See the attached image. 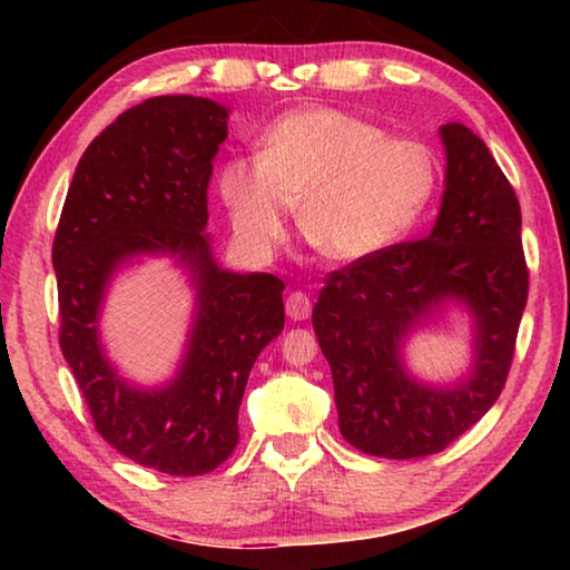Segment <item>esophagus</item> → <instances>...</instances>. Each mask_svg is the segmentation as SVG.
Returning <instances> with one entry per match:
<instances>
[{"label": "esophagus", "instance_id": "1", "mask_svg": "<svg viewBox=\"0 0 570 570\" xmlns=\"http://www.w3.org/2000/svg\"><path fill=\"white\" fill-rule=\"evenodd\" d=\"M308 314H312V298L302 292H294L288 294L286 298V316L294 322H304L308 320Z\"/></svg>", "mask_w": 570, "mask_h": 570}]
</instances>
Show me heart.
I'll list each match as a JSON object with an SVG mask.
<instances>
[{
	"label": "heart",
	"instance_id": "obj_1",
	"mask_svg": "<svg viewBox=\"0 0 570 570\" xmlns=\"http://www.w3.org/2000/svg\"><path fill=\"white\" fill-rule=\"evenodd\" d=\"M435 186L428 148L330 108L286 115L258 140L256 160L230 158L216 178L230 234L248 256L282 244L296 206L302 236L336 264L366 262L397 244Z\"/></svg>",
	"mask_w": 570,
	"mask_h": 570
}]
</instances>
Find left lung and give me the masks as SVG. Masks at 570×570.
<instances>
[{
	"instance_id": "8db88e82",
	"label": "left lung",
	"mask_w": 570,
	"mask_h": 570,
	"mask_svg": "<svg viewBox=\"0 0 570 570\" xmlns=\"http://www.w3.org/2000/svg\"><path fill=\"white\" fill-rule=\"evenodd\" d=\"M440 138L445 193L430 236L332 272L312 314L340 432L374 458L435 455L493 407L528 302L513 186L465 125H442ZM448 303L473 316V362L458 383L430 385L406 372L401 346Z\"/></svg>"
}]
</instances>
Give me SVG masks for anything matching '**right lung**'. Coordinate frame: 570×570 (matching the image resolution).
I'll return each mask as SVG.
<instances>
[{
	"instance_id": "add662e5",
	"label": "right lung",
	"mask_w": 570,
	"mask_h": 570,
	"mask_svg": "<svg viewBox=\"0 0 570 570\" xmlns=\"http://www.w3.org/2000/svg\"><path fill=\"white\" fill-rule=\"evenodd\" d=\"M228 110L160 95L118 115L77 163L55 234L60 346L95 430L142 468L204 475L238 442L248 372L284 330V282L216 264L206 234L208 183ZM170 255L197 292L177 377L160 389L122 381L99 342L111 276L132 257Z\"/></svg>"
}]
</instances>
